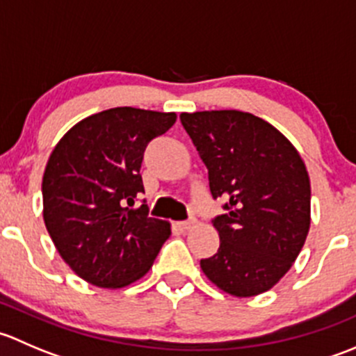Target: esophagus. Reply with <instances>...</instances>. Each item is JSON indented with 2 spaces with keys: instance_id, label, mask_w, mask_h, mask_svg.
<instances>
[{
  "instance_id": "esophagus-1",
  "label": "esophagus",
  "mask_w": 356,
  "mask_h": 356,
  "mask_svg": "<svg viewBox=\"0 0 356 356\" xmlns=\"http://www.w3.org/2000/svg\"><path fill=\"white\" fill-rule=\"evenodd\" d=\"M196 224H198V222H196V218H188V220L181 222V224H179V227H181L182 231H189V229L196 227Z\"/></svg>"
}]
</instances>
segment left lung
Masks as SVG:
<instances>
[{
    "label": "left lung",
    "instance_id": "obj_1",
    "mask_svg": "<svg viewBox=\"0 0 356 356\" xmlns=\"http://www.w3.org/2000/svg\"><path fill=\"white\" fill-rule=\"evenodd\" d=\"M208 168L220 246L200 261L217 288L257 296L281 281L310 229V179L300 153L268 122L239 110L181 113Z\"/></svg>",
    "mask_w": 356,
    "mask_h": 356
}]
</instances>
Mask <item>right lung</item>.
I'll return each instance as SVG.
<instances>
[{
    "mask_svg": "<svg viewBox=\"0 0 356 356\" xmlns=\"http://www.w3.org/2000/svg\"><path fill=\"white\" fill-rule=\"evenodd\" d=\"M175 113L118 106L75 124L53 149L42 175L44 224L68 267L99 288L117 289L152 268L170 236L167 220L134 208L152 139Z\"/></svg>",
    "mask_w": 356,
    "mask_h": 356,
    "instance_id": "add662e5",
    "label": "right lung"
}]
</instances>
